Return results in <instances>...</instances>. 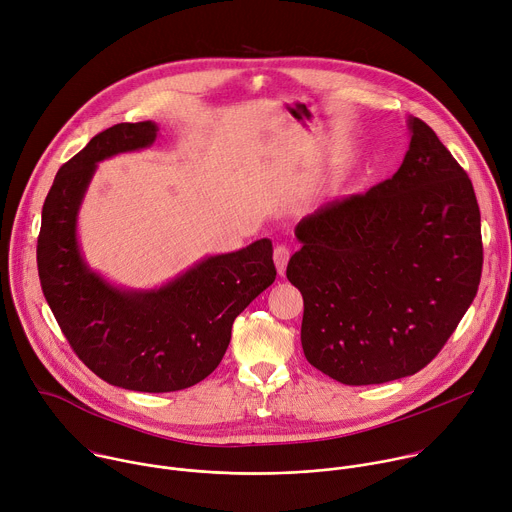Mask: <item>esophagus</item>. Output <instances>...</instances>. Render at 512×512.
I'll use <instances>...</instances> for the list:
<instances>
[{
	"label": "esophagus",
	"mask_w": 512,
	"mask_h": 512,
	"mask_svg": "<svg viewBox=\"0 0 512 512\" xmlns=\"http://www.w3.org/2000/svg\"><path fill=\"white\" fill-rule=\"evenodd\" d=\"M273 261H275L277 273L283 275L285 267H287V261H289V249L285 245H277L275 251H273Z\"/></svg>",
	"instance_id": "esophagus-1"
}]
</instances>
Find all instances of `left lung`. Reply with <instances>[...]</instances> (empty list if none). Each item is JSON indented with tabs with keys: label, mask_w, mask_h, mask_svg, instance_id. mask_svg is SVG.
Returning <instances> with one entry per match:
<instances>
[{
	"label": "left lung",
	"mask_w": 512,
	"mask_h": 512,
	"mask_svg": "<svg viewBox=\"0 0 512 512\" xmlns=\"http://www.w3.org/2000/svg\"><path fill=\"white\" fill-rule=\"evenodd\" d=\"M393 178L334 200L296 227L287 279L304 296L302 348L344 385L421 371L476 298L480 208L468 174L433 129L407 119Z\"/></svg>",
	"instance_id": "left-lung-1"
}]
</instances>
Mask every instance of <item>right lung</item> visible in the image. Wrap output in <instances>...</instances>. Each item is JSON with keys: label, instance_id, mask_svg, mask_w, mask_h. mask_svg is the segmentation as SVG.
I'll return each mask as SVG.
<instances>
[{"label": "right lung", "instance_id": "add662e5", "mask_svg": "<svg viewBox=\"0 0 512 512\" xmlns=\"http://www.w3.org/2000/svg\"><path fill=\"white\" fill-rule=\"evenodd\" d=\"M158 137L152 121L117 123L56 174L44 200L38 273L44 298L87 367L109 385L170 393L206 379L223 360L235 318L275 281L273 247L210 255L156 289H125L93 271L77 221L97 164L137 152Z\"/></svg>", "mask_w": 512, "mask_h": 512}]
</instances>
